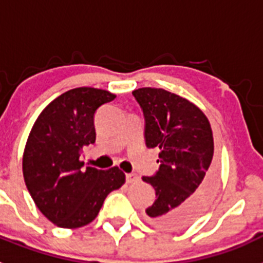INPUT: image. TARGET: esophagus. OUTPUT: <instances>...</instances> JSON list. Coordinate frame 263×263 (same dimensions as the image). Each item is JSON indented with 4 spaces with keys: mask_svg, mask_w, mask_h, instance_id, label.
<instances>
[{
    "mask_svg": "<svg viewBox=\"0 0 263 263\" xmlns=\"http://www.w3.org/2000/svg\"><path fill=\"white\" fill-rule=\"evenodd\" d=\"M138 180H139V178L137 175H134V174H126V182L129 183V184L138 182Z\"/></svg>",
    "mask_w": 263,
    "mask_h": 263,
    "instance_id": "34e87169",
    "label": "esophagus"
}]
</instances>
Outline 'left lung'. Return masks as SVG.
<instances>
[{
	"label": "left lung",
	"instance_id": "8db88e82",
	"mask_svg": "<svg viewBox=\"0 0 263 263\" xmlns=\"http://www.w3.org/2000/svg\"><path fill=\"white\" fill-rule=\"evenodd\" d=\"M133 95L145 116L146 146L159 148L157 175L142 178L157 195L146 221L162 231H179L201 215L216 191L210 121L190 100L162 88H138Z\"/></svg>",
	"mask_w": 263,
	"mask_h": 263
}]
</instances>
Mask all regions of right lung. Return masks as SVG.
<instances>
[{
  "instance_id": "add662e5",
  "label": "right lung",
  "mask_w": 263,
  "mask_h": 263,
  "mask_svg": "<svg viewBox=\"0 0 263 263\" xmlns=\"http://www.w3.org/2000/svg\"><path fill=\"white\" fill-rule=\"evenodd\" d=\"M115 99L99 88L69 89L32 125L23 152V178L38 210L57 227L75 229L92 222L106 196L125 183L117 166L81 170L83 147L96 141L95 113Z\"/></svg>"
}]
</instances>
